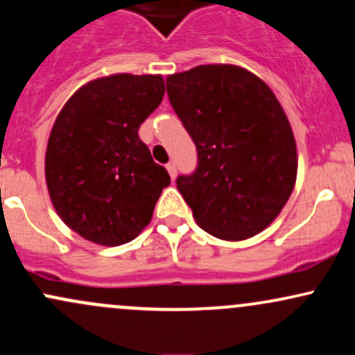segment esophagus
<instances>
[{
  "mask_svg": "<svg viewBox=\"0 0 355 355\" xmlns=\"http://www.w3.org/2000/svg\"><path fill=\"white\" fill-rule=\"evenodd\" d=\"M166 170H168L171 180H175V178H177V166H175V163H168V165H166Z\"/></svg>",
  "mask_w": 355,
  "mask_h": 355,
  "instance_id": "1",
  "label": "esophagus"
}]
</instances>
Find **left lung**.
<instances>
[{"mask_svg":"<svg viewBox=\"0 0 355 355\" xmlns=\"http://www.w3.org/2000/svg\"><path fill=\"white\" fill-rule=\"evenodd\" d=\"M166 92L197 146V168L177 189L198 227L224 241L259 234L297 182V143L282 104L258 76L231 64L168 76Z\"/></svg>","mask_w":355,"mask_h":355,"instance_id":"left-lung-1","label":"left lung"}]
</instances>
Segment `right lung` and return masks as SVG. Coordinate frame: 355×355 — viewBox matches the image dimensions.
Wrapping results in <instances>:
<instances>
[{
    "instance_id": "add662e5",
    "label": "right lung",
    "mask_w": 355,
    "mask_h": 355,
    "mask_svg": "<svg viewBox=\"0 0 355 355\" xmlns=\"http://www.w3.org/2000/svg\"><path fill=\"white\" fill-rule=\"evenodd\" d=\"M162 76L112 73L73 92L45 153L50 200L72 231L101 246L133 241L150 224L170 175L139 139L162 103Z\"/></svg>"
}]
</instances>
